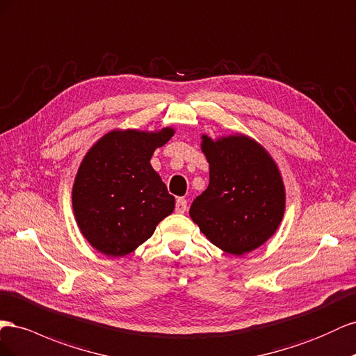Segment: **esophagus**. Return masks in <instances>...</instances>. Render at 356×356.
<instances>
[{"instance_id":"esophagus-1","label":"esophagus","mask_w":356,"mask_h":356,"mask_svg":"<svg viewBox=\"0 0 356 356\" xmlns=\"http://www.w3.org/2000/svg\"><path fill=\"white\" fill-rule=\"evenodd\" d=\"M188 209V201L185 198H177L176 200V213H185Z\"/></svg>"}]
</instances>
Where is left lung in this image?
Here are the masks:
<instances>
[{
    "instance_id": "left-lung-1",
    "label": "left lung",
    "mask_w": 356,
    "mask_h": 356,
    "mask_svg": "<svg viewBox=\"0 0 356 356\" xmlns=\"http://www.w3.org/2000/svg\"><path fill=\"white\" fill-rule=\"evenodd\" d=\"M210 164L207 189L189 215L213 245L243 255L267 241L285 211V189L274 161L245 136L213 141L202 136Z\"/></svg>"
}]
</instances>
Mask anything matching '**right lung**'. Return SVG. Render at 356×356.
I'll use <instances>...</instances> for the list:
<instances>
[{
  "label": "right lung",
  "instance_id": "add662e5",
  "mask_svg": "<svg viewBox=\"0 0 356 356\" xmlns=\"http://www.w3.org/2000/svg\"><path fill=\"white\" fill-rule=\"evenodd\" d=\"M175 134L111 131L90 149L73 186L77 225L97 250L124 257L145 243L158 223L175 210V197L150 158Z\"/></svg>",
  "mask_w": 356,
  "mask_h": 356
}]
</instances>
